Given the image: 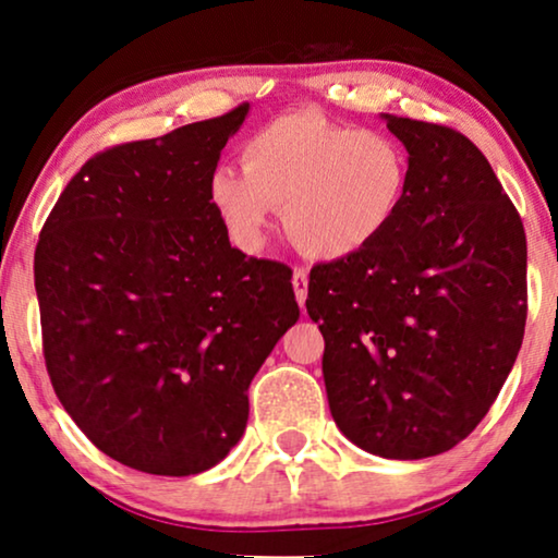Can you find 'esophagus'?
Returning a JSON list of instances; mask_svg holds the SVG:
<instances>
[{
    "label": "esophagus",
    "mask_w": 558,
    "mask_h": 558,
    "mask_svg": "<svg viewBox=\"0 0 558 558\" xmlns=\"http://www.w3.org/2000/svg\"><path fill=\"white\" fill-rule=\"evenodd\" d=\"M292 284H294V294H296V302H300V307H304V300H307V271L304 269H294L292 274Z\"/></svg>",
    "instance_id": "obj_1"
}]
</instances>
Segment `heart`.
<instances>
[{
  "label": "heart",
  "mask_w": 558,
  "mask_h": 558,
  "mask_svg": "<svg viewBox=\"0 0 558 558\" xmlns=\"http://www.w3.org/2000/svg\"><path fill=\"white\" fill-rule=\"evenodd\" d=\"M239 155L243 172H210L208 201L243 251L262 248L274 210H281L287 235L304 254H361L399 220L414 182L407 142L315 111L266 121Z\"/></svg>",
  "instance_id": "heart-1"
}]
</instances>
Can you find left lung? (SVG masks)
<instances>
[{
  "label": "left lung",
  "mask_w": 558,
  "mask_h": 558,
  "mask_svg": "<svg viewBox=\"0 0 558 558\" xmlns=\"http://www.w3.org/2000/svg\"><path fill=\"white\" fill-rule=\"evenodd\" d=\"M407 142V208L361 254L317 264L307 312L340 432L422 460L483 422L523 342L525 231L490 162L457 129L386 113Z\"/></svg>",
  "instance_id": "1"
}]
</instances>
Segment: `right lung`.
Masks as SVG:
<instances>
[{
  "label": "right lung",
  "instance_id": "right-lung-1",
  "mask_svg": "<svg viewBox=\"0 0 558 558\" xmlns=\"http://www.w3.org/2000/svg\"><path fill=\"white\" fill-rule=\"evenodd\" d=\"M248 104L73 174L35 248L43 355L81 432L126 468L210 470L248 422V386L300 319L292 269L231 246L208 178Z\"/></svg>",
  "mask_w": 558,
  "mask_h": 558
}]
</instances>
